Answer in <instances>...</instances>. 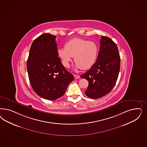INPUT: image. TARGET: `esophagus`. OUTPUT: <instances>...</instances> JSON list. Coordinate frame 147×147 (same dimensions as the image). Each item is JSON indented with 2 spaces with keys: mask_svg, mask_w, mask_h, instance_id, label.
<instances>
[{
  "mask_svg": "<svg viewBox=\"0 0 147 147\" xmlns=\"http://www.w3.org/2000/svg\"><path fill=\"white\" fill-rule=\"evenodd\" d=\"M74 77H75V79H78V78H80V76H79V75H75Z\"/></svg>",
  "mask_w": 147,
  "mask_h": 147,
  "instance_id": "34e87169",
  "label": "esophagus"
}]
</instances>
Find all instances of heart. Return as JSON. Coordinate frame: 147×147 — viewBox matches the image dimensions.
<instances>
[{
    "label": "heart",
    "mask_w": 147,
    "mask_h": 147,
    "mask_svg": "<svg viewBox=\"0 0 147 147\" xmlns=\"http://www.w3.org/2000/svg\"><path fill=\"white\" fill-rule=\"evenodd\" d=\"M98 53L96 43L86 39L75 38L65 44V49L58 50V55L65 67L70 66V62L74 56L77 68L87 70L95 64Z\"/></svg>",
    "instance_id": "1"
}]
</instances>
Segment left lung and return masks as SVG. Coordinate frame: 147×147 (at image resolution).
Listing matches in <instances>:
<instances>
[{
	"label": "left lung",
	"instance_id": "left-lung-1",
	"mask_svg": "<svg viewBox=\"0 0 147 147\" xmlns=\"http://www.w3.org/2000/svg\"><path fill=\"white\" fill-rule=\"evenodd\" d=\"M96 62L90 69L81 75L89 82L85 91L88 97L97 99L107 95L113 89L120 69L118 47L112 39L102 36Z\"/></svg>",
	"mask_w": 147,
	"mask_h": 147
}]
</instances>
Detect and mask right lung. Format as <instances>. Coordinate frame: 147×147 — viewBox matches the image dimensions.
Listing matches in <instances>:
<instances>
[{
  "instance_id": "1",
  "label": "right lung",
  "mask_w": 147,
  "mask_h": 147,
  "mask_svg": "<svg viewBox=\"0 0 147 147\" xmlns=\"http://www.w3.org/2000/svg\"><path fill=\"white\" fill-rule=\"evenodd\" d=\"M56 36L44 33L31 45L27 61L31 85L34 92L47 100L64 95L74 77L67 71L58 55Z\"/></svg>"
}]
</instances>
